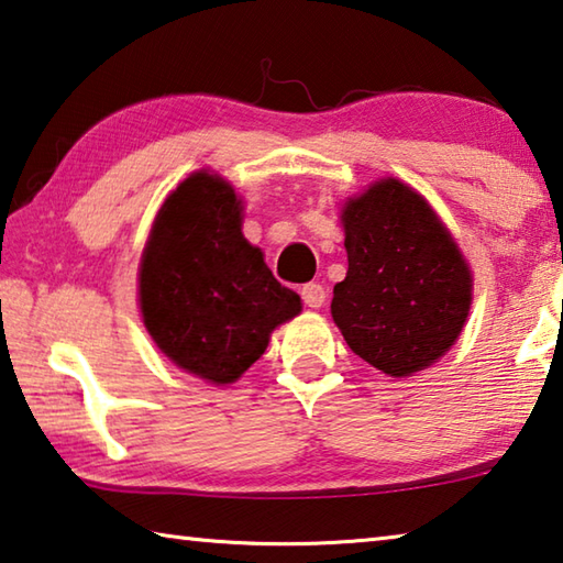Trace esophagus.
I'll return each mask as SVG.
<instances>
[{"label":"esophagus","instance_id":"34e87169","mask_svg":"<svg viewBox=\"0 0 563 563\" xmlns=\"http://www.w3.org/2000/svg\"><path fill=\"white\" fill-rule=\"evenodd\" d=\"M301 299H303V303H307V307L319 309V307H323V301H327V289H323L321 284H313V282L303 284Z\"/></svg>","mask_w":563,"mask_h":563}]
</instances>
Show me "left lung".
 <instances>
[{"label": "left lung", "instance_id": "8db88e82", "mask_svg": "<svg viewBox=\"0 0 563 563\" xmlns=\"http://www.w3.org/2000/svg\"><path fill=\"white\" fill-rule=\"evenodd\" d=\"M349 272L331 317L351 351L393 378L445 356L465 327L472 274L435 210L396 177L343 205Z\"/></svg>", "mask_w": 563, "mask_h": 563}]
</instances>
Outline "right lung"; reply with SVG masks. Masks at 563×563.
Returning a JSON list of instances; mask_svg holds the SVG:
<instances>
[{"label": "right lung", "mask_w": 563, "mask_h": 563, "mask_svg": "<svg viewBox=\"0 0 563 563\" xmlns=\"http://www.w3.org/2000/svg\"><path fill=\"white\" fill-rule=\"evenodd\" d=\"M143 323L177 368L234 383L301 311L242 234V200L220 175L192 173L167 195L137 272Z\"/></svg>", "instance_id": "obj_1"}]
</instances>
